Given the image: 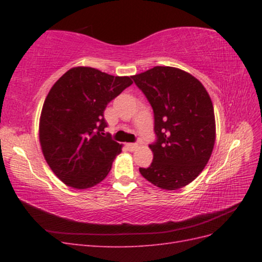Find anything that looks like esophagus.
<instances>
[{
  "label": "esophagus",
  "instance_id": "34e87169",
  "mask_svg": "<svg viewBox=\"0 0 262 262\" xmlns=\"http://www.w3.org/2000/svg\"><path fill=\"white\" fill-rule=\"evenodd\" d=\"M125 146L130 150V152H133V150H136V148L138 147V145L136 143H128Z\"/></svg>",
  "mask_w": 262,
  "mask_h": 262
}]
</instances>
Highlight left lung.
Here are the masks:
<instances>
[{"label": "left lung", "mask_w": 262, "mask_h": 262, "mask_svg": "<svg viewBox=\"0 0 262 262\" xmlns=\"http://www.w3.org/2000/svg\"><path fill=\"white\" fill-rule=\"evenodd\" d=\"M154 112L153 162L141 175L158 188L177 190L193 181L208 164L215 143L210 95L190 73L154 67L131 76Z\"/></svg>", "instance_id": "obj_1"}]
</instances>
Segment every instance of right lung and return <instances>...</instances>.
<instances>
[{
  "mask_svg": "<svg viewBox=\"0 0 262 262\" xmlns=\"http://www.w3.org/2000/svg\"><path fill=\"white\" fill-rule=\"evenodd\" d=\"M90 67L69 70L45 99L39 141L47 164L63 184L92 188L104 180L122 145L105 133L107 105L132 84Z\"/></svg>",
  "mask_w": 262,
  "mask_h": 262,
  "instance_id": "obj_1",
  "label": "right lung"
}]
</instances>
